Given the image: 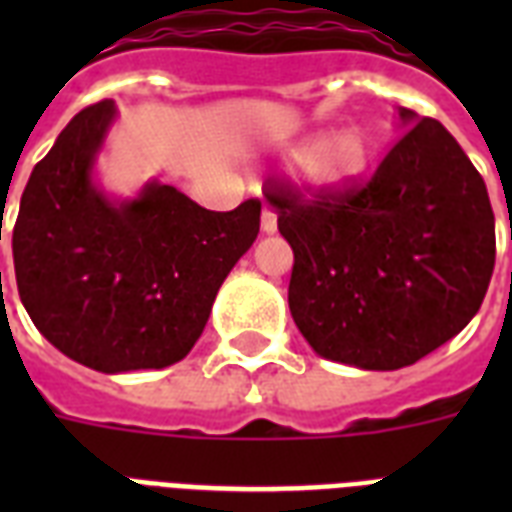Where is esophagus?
Segmentation results:
<instances>
[{
  "label": "esophagus",
  "mask_w": 512,
  "mask_h": 512,
  "mask_svg": "<svg viewBox=\"0 0 512 512\" xmlns=\"http://www.w3.org/2000/svg\"><path fill=\"white\" fill-rule=\"evenodd\" d=\"M260 225H263V233H276V228H279V223H276V212H273L271 207H263V220H260Z\"/></svg>",
  "instance_id": "esophagus-1"
}]
</instances>
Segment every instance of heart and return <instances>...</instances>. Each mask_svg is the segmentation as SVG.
I'll return each mask as SVG.
<instances>
[{
  "mask_svg": "<svg viewBox=\"0 0 512 512\" xmlns=\"http://www.w3.org/2000/svg\"><path fill=\"white\" fill-rule=\"evenodd\" d=\"M279 162L297 170L300 183L319 196L353 191L369 172L372 143L366 132L348 127L337 132H313L279 151Z\"/></svg>",
  "mask_w": 512,
  "mask_h": 512,
  "instance_id": "heart-1",
  "label": "heart"
}]
</instances>
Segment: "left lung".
<instances>
[{"label":"left lung","instance_id":"left-lung-1","mask_svg":"<svg viewBox=\"0 0 512 512\" xmlns=\"http://www.w3.org/2000/svg\"><path fill=\"white\" fill-rule=\"evenodd\" d=\"M404 135L364 188L265 199L295 252L289 311L321 358L393 372L460 335L494 271L484 177L436 119L398 108Z\"/></svg>","mask_w":512,"mask_h":512}]
</instances>
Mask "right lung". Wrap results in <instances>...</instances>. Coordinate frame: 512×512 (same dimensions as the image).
<instances>
[{"instance_id": "right-lung-1", "label": "right lung", "mask_w": 512, "mask_h": 512, "mask_svg": "<svg viewBox=\"0 0 512 512\" xmlns=\"http://www.w3.org/2000/svg\"><path fill=\"white\" fill-rule=\"evenodd\" d=\"M114 122V100L68 122L28 177L12 228L18 295L34 327L106 374L188 356L260 231L255 199L209 212L159 180L130 199L108 193L95 172Z\"/></svg>"}]
</instances>
